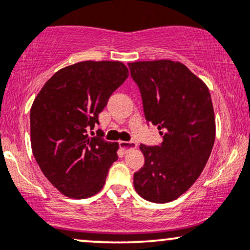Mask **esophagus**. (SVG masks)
Segmentation results:
<instances>
[{"label": "esophagus", "instance_id": "esophagus-1", "mask_svg": "<svg viewBox=\"0 0 250 250\" xmlns=\"http://www.w3.org/2000/svg\"><path fill=\"white\" fill-rule=\"evenodd\" d=\"M120 147L125 150H128V149H134L137 147V145L133 141H120Z\"/></svg>", "mask_w": 250, "mask_h": 250}]
</instances>
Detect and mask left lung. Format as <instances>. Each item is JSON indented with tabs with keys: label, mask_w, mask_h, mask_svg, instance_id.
Segmentation results:
<instances>
[{
	"label": "left lung",
	"mask_w": 250,
	"mask_h": 250,
	"mask_svg": "<svg viewBox=\"0 0 250 250\" xmlns=\"http://www.w3.org/2000/svg\"><path fill=\"white\" fill-rule=\"evenodd\" d=\"M128 65L141 93L146 120L163 135L160 146H140L145 165L134 174L135 190L150 202H170L194 185L210 156L215 141L210 93L181 62Z\"/></svg>",
	"instance_id": "obj_1"
}]
</instances>
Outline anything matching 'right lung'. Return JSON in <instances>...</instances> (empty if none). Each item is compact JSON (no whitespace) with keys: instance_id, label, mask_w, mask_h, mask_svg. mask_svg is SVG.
<instances>
[{"instance_id":"right-lung-1","label":"right lung","mask_w":250,"mask_h":250,"mask_svg":"<svg viewBox=\"0 0 250 250\" xmlns=\"http://www.w3.org/2000/svg\"><path fill=\"white\" fill-rule=\"evenodd\" d=\"M129 75L117 61H84L56 71L30 109L31 149L60 193L87 199L99 193L117 160V142L90 137L99 114Z\"/></svg>"}]
</instances>
